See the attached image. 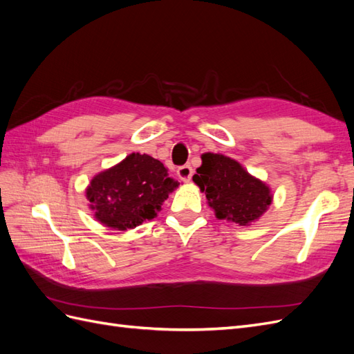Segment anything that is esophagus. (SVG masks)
Instances as JSON below:
<instances>
[{"mask_svg":"<svg viewBox=\"0 0 354 354\" xmlns=\"http://www.w3.org/2000/svg\"><path fill=\"white\" fill-rule=\"evenodd\" d=\"M177 176L180 177L181 181L189 183V181L192 180V176H194V169H192L190 165H183L177 169Z\"/></svg>","mask_w":354,"mask_h":354,"instance_id":"obj_1","label":"esophagus"}]
</instances>
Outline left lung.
Returning <instances> with one entry per match:
<instances>
[{"mask_svg":"<svg viewBox=\"0 0 354 354\" xmlns=\"http://www.w3.org/2000/svg\"><path fill=\"white\" fill-rule=\"evenodd\" d=\"M194 181L205 192L218 220L250 226L272 203L270 187L252 177L236 160L220 153H203Z\"/></svg>","mask_w":354,"mask_h":354,"instance_id":"1","label":"left lung"}]
</instances>
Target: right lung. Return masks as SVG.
<instances>
[{
	"mask_svg": "<svg viewBox=\"0 0 354 354\" xmlns=\"http://www.w3.org/2000/svg\"><path fill=\"white\" fill-rule=\"evenodd\" d=\"M178 185L160 160L146 153H131L95 176L85 195L100 223L127 230L156 217L162 202Z\"/></svg>",
	"mask_w": 354,
	"mask_h": 354,
	"instance_id": "right-lung-1",
	"label": "right lung"
}]
</instances>
